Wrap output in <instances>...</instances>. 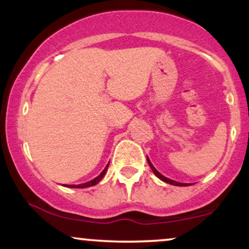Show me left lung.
Listing matches in <instances>:
<instances>
[{"mask_svg":"<svg viewBox=\"0 0 249 249\" xmlns=\"http://www.w3.org/2000/svg\"><path fill=\"white\" fill-rule=\"evenodd\" d=\"M147 162H148V165H150V167L152 168V171H153V173L156 174L157 177H158L159 179H161L162 181H165V182H167V184H171V185H176V186H187L188 184H182V182H177V181H174V180H171V179H168V178H166V177H164L162 176V174H160L158 172V171L156 170V168H154V166L152 164H151V161L148 160L147 159Z\"/></svg>","mask_w":249,"mask_h":249,"instance_id":"obj_1","label":"left lung"}]
</instances>
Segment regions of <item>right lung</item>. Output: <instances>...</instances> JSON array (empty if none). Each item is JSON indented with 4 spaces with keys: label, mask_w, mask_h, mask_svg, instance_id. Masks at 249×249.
Listing matches in <instances>:
<instances>
[{
    "label": "right lung",
    "mask_w": 249,
    "mask_h": 249,
    "mask_svg": "<svg viewBox=\"0 0 249 249\" xmlns=\"http://www.w3.org/2000/svg\"><path fill=\"white\" fill-rule=\"evenodd\" d=\"M107 166L108 165H107V167L104 168V170H103V172L99 174L98 177H97V178H95V179H92L91 180V181H88V182H85V184H81V185H68L67 187H76V188H84V187H90V186H93V185H96V184H98L99 181H101V180L103 179V177L105 176V172H107Z\"/></svg>",
    "instance_id": "add662e5"
}]
</instances>
